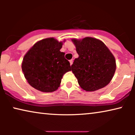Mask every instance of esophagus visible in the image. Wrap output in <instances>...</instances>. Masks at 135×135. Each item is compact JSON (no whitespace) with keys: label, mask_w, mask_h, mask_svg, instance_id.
<instances>
[{"label":"esophagus","mask_w":135,"mask_h":135,"mask_svg":"<svg viewBox=\"0 0 135 135\" xmlns=\"http://www.w3.org/2000/svg\"><path fill=\"white\" fill-rule=\"evenodd\" d=\"M69 62H70V64H71V66L72 64H73V60H71L69 61Z\"/></svg>","instance_id":"34e87169"}]
</instances>
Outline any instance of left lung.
Masks as SVG:
<instances>
[{"instance_id":"obj_1","label":"left lung","mask_w":135,"mask_h":135,"mask_svg":"<svg viewBox=\"0 0 135 135\" xmlns=\"http://www.w3.org/2000/svg\"><path fill=\"white\" fill-rule=\"evenodd\" d=\"M79 57L71 70L79 85L86 91H94L109 84L116 69L115 60L106 45L100 40L86 37L73 38Z\"/></svg>"}]
</instances>
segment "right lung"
<instances>
[{
    "label": "right lung",
    "mask_w": 135,
    "mask_h": 135,
    "mask_svg": "<svg viewBox=\"0 0 135 135\" xmlns=\"http://www.w3.org/2000/svg\"><path fill=\"white\" fill-rule=\"evenodd\" d=\"M65 40H64V42ZM62 42L53 37L38 41L26 53L22 71L27 82L42 92L58 89L66 73L71 71L70 63L61 52Z\"/></svg>",
    "instance_id": "1"
}]
</instances>
